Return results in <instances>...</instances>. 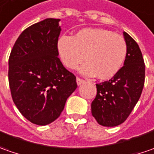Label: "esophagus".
Wrapping results in <instances>:
<instances>
[{
	"instance_id": "obj_1",
	"label": "esophagus",
	"mask_w": 154,
	"mask_h": 154,
	"mask_svg": "<svg viewBox=\"0 0 154 154\" xmlns=\"http://www.w3.org/2000/svg\"><path fill=\"white\" fill-rule=\"evenodd\" d=\"M85 82L83 79H82V78H80V77H77V85H81V84H82L83 82Z\"/></svg>"
}]
</instances>
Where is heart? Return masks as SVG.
I'll return each mask as SVG.
<instances>
[{"label":"heart","mask_w":154,"mask_h":154,"mask_svg":"<svg viewBox=\"0 0 154 154\" xmlns=\"http://www.w3.org/2000/svg\"><path fill=\"white\" fill-rule=\"evenodd\" d=\"M58 54L65 66L76 69L86 60L80 72L100 80L115 77L125 64L128 46L125 38L101 28H84L74 36L63 35L57 43Z\"/></svg>","instance_id":"obj_1"}]
</instances>
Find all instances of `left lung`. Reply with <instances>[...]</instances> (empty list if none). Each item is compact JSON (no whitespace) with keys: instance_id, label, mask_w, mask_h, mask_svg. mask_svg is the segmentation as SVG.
<instances>
[{"instance_id":"1","label":"left lung","mask_w":154,"mask_h":154,"mask_svg":"<svg viewBox=\"0 0 154 154\" xmlns=\"http://www.w3.org/2000/svg\"><path fill=\"white\" fill-rule=\"evenodd\" d=\"M128 46L125 66L108 81L97 83L91 112L99 125L113 127L123 124L138 102L145 82V64L137 42L124 32Z\"/></svg>"}]
</instances>
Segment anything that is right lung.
I'll use <instances>...</instances> for the list:
<instances>
[{
    "instance_id": "obj_1",
    "label": "right lung",
    "mask_w": 154,
    "mask_h": 154,
    "mask_svg": "<svg viewBox=\"0 0 154 154\" xmlns=\"http://www.w3.org/2000/svg\"><path fill=\"white\" fill-rule=\"evenodd\" d=\"M60 20L46 19L26 28L8 60L13 100L20 113L35 125H49L57 119L77 87L75 75L58 56Z\"/></svg>"
}]
</instances>
